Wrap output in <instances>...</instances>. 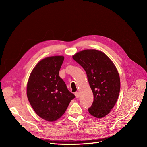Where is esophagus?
Segmentation results:
<instances>
[{"instance_id": "esophagus-1", "label": "esophagus", "mask_w": 147, "mask_h": 147, "mask_svg": "<svg viewBox=\"0 0 147 147\" xmlns=\"http://www.w3.org/2000/svg\"><path fill=\"white\" fill-rule=\"evenodd\" d=\"M75 97H76V98H78L80 97V93L78 92H76L75 93Z\"/></svg>"}]
</instances>
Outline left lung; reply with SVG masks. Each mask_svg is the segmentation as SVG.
<instances>
[{
	"label": "left lung",
	"mask_w": 147,
	"mask_h": 147,
	"mask_svg": "<svg viewBox=\"0 0 147 147\" xmlns=\"http://www.w3.org/2000/svg\"><path fill=\"white\" fill-rule=\"evenodd\" d=\"M72 57L85 70L94 96L89 113L97 118L105 117L119 94L120 78L116 66L104 52L97 50H84Z\"/></svg>",
	"instance_id": "1"
}]
</instances>
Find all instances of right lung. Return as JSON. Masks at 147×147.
I'll return each mask as SVG.
<instances>
[{
  "mask_svg": "<svg viewBox=\"0 0 147 147\" xmlns=\"http://www.w3.org/2000/svg\"><path fill=\"white\" fill-rule=\"evenodd\" d=\"M63 56L45 57L35 65L27 83V96L32 109L49 122L59 119L75 98L59 76Z\"/></svg>",
  "mask_w": 147,
  "mask_h": 147,
  "instance_id": "add662e5",
  "label": "right lung"
}]
</instances>
